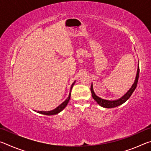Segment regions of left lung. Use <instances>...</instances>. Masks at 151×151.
Segmentation results:
<instances>
[{
  "label": "left lung",
  "instance_id": "obj_1",
  "mask_svg": "<svg viewBox=\"0 0 151 151\" xmlns=\"http://www.w3.org/2000/svg\"><path fill=\"white\" fill-rule=\"evenodd\" d=\"M139 64L138 63V68H137V75L136 77H135V80L134 81V83L132 84V85L129 91H128L126 94H124L123 96H121V98H119L116 100H106V99H101V97H99L96 95L95 93L94 92L93 90V83L91 84V91L92 93V96L94 99V100L96 101V103H98L99 105L104 107V108H114V107H116L119 105H121L122 104L124 103L128 99L130 98V96H131V94L133 93L135 88L137 87V83H138V79H139Z\"/></svg>",
  "mask_w": 151,
  "mask_h": 151
}]
</instances>
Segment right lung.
Instances as JSON below:
<instances>
[{
	"label": "right lung",
	"mask_w": 151,
	"mask_h": 151,
	"mask_svg": "<svg viewBox=\"0 0 151 151\" xmlns=\"http://www.w3.org/2000/svg\"><path fill=\"white\" fill-rule=\"evenodd\" d=\"M75 81H74V83L72 84V85H71L70 86V93H69V95H68V98L66 99V100L63 102V103H61L59 106H58L57 108L52 110V111H36L37 112H38V113H40V114H45V115H54V114H57L58 113H59L60 112H61L63 111V110L65 108L66 106L67 105V104L68 103V102H69V100L70 99V93H71V90H72V88L73 87V85H75Z\"/></svg>",
	"instance_id": "right-lung-1"
}]
</instances>
